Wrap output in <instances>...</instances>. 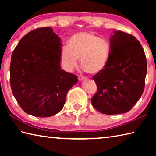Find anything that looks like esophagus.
<instances>
[{
  "label": "esophagus",
  "mask_w": 156,
  "mask_h": 156,
  "mask_svg": "<svg viewBox=\"0 0 156 156\" xmlns=\"http://www.w3.org/2000/svg\"><path fill=\"white\" fill-rule=\"evenodd\" d=\"M86 79H87V78L84 77V76H79V77H78V80L80 81L84 80H86Z\"/></svg>",
  "instance_id": "obj_1"
}]
</instances>
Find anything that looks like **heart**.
I'll list each match as a JSON object with an SVG mask.
<instances>
[{"label": "heart", "instance_id": "heart-1", "mask_svg": "<svg viewBox=\"0 0 156 156\" xmlns=\"http://www.w3.org/2000/svg\"><path fill=\"white\" fill-rule=\"evenodd\" d=\"M109 57V43L89 31L73 34L69 39L68 47H63L60 54L62 65L66 70L72 72L77 67L80 58L81 67L91 74L101 72Z\"/></svg>", "mask_w": 156, "mask_h": 156}]
</instances>
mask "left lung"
I'll return each instance as SVG.
<instances>
[{
    "instance_id": "left-lung-1",
    "label": "left lung",
    "mask_w": 156,
    "mask_h": 156,
    "mask_svg": "<svg viewBox=\"0 0 156 156\" xmlns=\"http://www.w3.org/2000/svg\"><path fill=\"white\" fill-rule=\"evenodd\" d=\"M147 70L146 56L140 42L131 34L113 31L109 62L94 76L98 91L91 99L93 106L107 115L128 112L143 93Z\"/></svg>"
}]
</instances>
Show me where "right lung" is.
Wrapping results in <instances>:
<instances>
[{
  "label": "right lung",
  "mask_w": 156,
  "mask_h": 156,
  "mask_svg": "<svg viewBox=\"0 0 156 156\" xmlns=\"http://www.w3.org/2000/svg\"><path fill=\"white\" fill-rule=\"evenodd\" d=\"M61 39L51 27L38 28L23 36L12 53L10 84L25 113L50 117L61 111L76 75L61 69Z\"/></svg>",
  "instance_id": "add662e5"
}]
</instances>
